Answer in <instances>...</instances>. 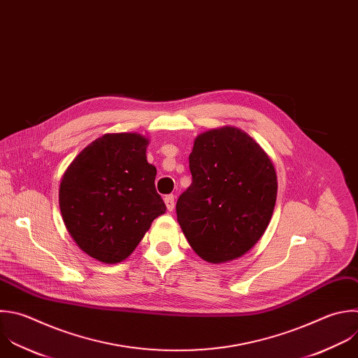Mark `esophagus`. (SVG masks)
Listing matches in <instances>:
<instances>
[{"label": "esophagus", "mask_w": 358, "mask_h": 358, "mask_svg": "<svg viewBox=\"0 0 358 358\" xmlns=\"http://www.w3.org/2000/svg\"><path fill=\"white\" fill-rule=\"evenodd\" d=\"M164 202H166L167 209L171 212V210L174 209V206H176V203H174V195H167V196L164 198Z\"/></svg>", "instance_id": "34e87169"}]
</instances>
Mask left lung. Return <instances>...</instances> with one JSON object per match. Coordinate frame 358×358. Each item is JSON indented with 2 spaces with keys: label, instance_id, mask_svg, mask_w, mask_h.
I'll return each mask as SVG.
<instances>
[{
  "label": "left lung",
  "instance_id": "1",
  "mask_svg": "<svg viewBox=\"0 0 358 358\" xmlns=\"http://www.w3.org/2000/svg\"><path fill=\"white\" fill-rule=\"evenodd\" d=\"M192 182L177 201V220L194 252L209 263L248 253L270 223L277 176L264 150L226 127L199 135L189 155Z\"/></svg>",
  "mask_w": 358,
  "mask_h": 358
}]
</instances>
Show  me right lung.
Masks as SVG:
<instances>
[{
    "label": "right lung",
    "instance_id": "obj_1",
    "mask_svg": "<svg viewBox=\"0 0 358 358\" xmlns=\"http://www.w3.org/2000/svg\"><path fill=\"white\" fill-rule=\"evenodd\" d=\"M146 146L148 139L138 134L103 135L63 176L59 202L64 224L78 248L102 263L125 260L166 212Z\"/></svg>",
    "mask_w": 358,
    "mask_h": 358
}]
</instances>
